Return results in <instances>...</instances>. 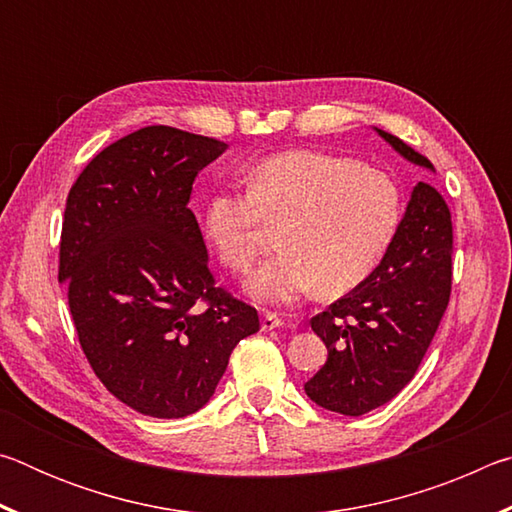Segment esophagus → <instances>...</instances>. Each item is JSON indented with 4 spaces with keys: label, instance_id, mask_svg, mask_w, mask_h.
I'll use <instances>...</instances> for the list:
<instances>
[{
    "label": "esophagus",
    "instance_id": "esophagus-1",
    "mask_svg": "<svg viewBox=\"0 0 512 512\" xmlns=\"http://www.w3.org/2000/svg\"><path fill=\"white\" fill-rule=\"evenodd\" d=\"M284 323H282V318L277 316V314H271V311H266V314L262 316V329L264 332H271V329H277V327H282Z\"/></svg>",
    "mask_w": 512,
    "mask_h": 512
}]
</instances>
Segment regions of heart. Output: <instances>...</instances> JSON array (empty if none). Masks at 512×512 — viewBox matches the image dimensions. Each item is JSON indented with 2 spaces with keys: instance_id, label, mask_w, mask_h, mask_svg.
<instances>
[{
  "instance_id": "heart-1",
  "label": "heart",
  "mask_w": 512,
  "mask_h": 512,
  "mask_svg": "<svg viewBox=\"0 0 512 512\" xmlns=\"http://www.w3.org/2000/svg\"><path fill=\"white\" fill-rule=\"evenodd\" d=\"M402 219L400 189L384 171L341 155L287 151L248 171V189L223 187L207 201L205 235L230 271L262 253L268 225H284L282 255L250 273L264 305L309 293L343 296L379 266Z\"/></svg>"
}]
</instances>
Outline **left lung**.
<instances>
[{
  "instance_id": "1",
  "label": "left lung",
  "mask_w": 512,
  "mask_h": 512,
  "mask_svg": "<svg viewBox=\"0 0 512 512\" xmlns=\"http://www.w3.org/2000/svg\"><path fill=\"white\" fill-rule=\"evenodd\" d=\"M415 167L436 173L400 137L375 128ZM452 289V216L429 183L413 187L379 266L348 296L311 318L327 361L305 384L311 402L341 415H363L391 402L415 377Z\"/></svg>"
}]
</instances>
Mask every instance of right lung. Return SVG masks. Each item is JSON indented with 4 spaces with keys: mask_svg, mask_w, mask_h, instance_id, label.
I'll list each match as a JSON object with an SVG mask.
<instances>
[{
    "mask_svg": "<svg viewBox=\"0 0 512 512\" xmlns=\"http://www.w3.org/2000/svg\"><path fill=\"white\" fill-rule=\"evenodd\" d=\"M225 151L146 126L92 158L67 196L58 280L81 348L103 386L151 418L203 409L232 350L259 329L255 307L214 287L187 205L198 171Z\"/></svg>",
    "mask_w": 512,
    "mask_h": 512,
    "instance_id": "right-lung-1",
    "label": "right lung"
}]
</instances>
